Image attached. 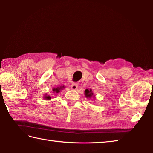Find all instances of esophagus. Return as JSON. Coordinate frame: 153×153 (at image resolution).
Listing matches in <instances>:
<instances>
[{
	"label": "esophagus",
	"mask_w": 153,
	"mask_h": 153,
	"mask_svg": "<svg viewBox=\"0 0 153 153\" xmlns=\"http://www.w3.org/2000/svg\"><path fill=\"white\" fill-rule=\"evenodd\" d=\"M78 86H79V84L76 82H73V84L71 85V88L73 89V90H76V89L78 88Z\"/></svg>",
	"instance_id": "esophagus-1"
}]
</instances>
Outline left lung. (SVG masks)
<instances>
[{
  "label": "left lung",
  "instance_id": "8db88e82",
  "mask_svg": "<svg viewBox=\"0 0 153 153\" xmlns=\"http://www.w3.org/2000/svg\"><path fill=\"white\" fill-rule=\"evenodd\" d=\"M85 97L87 98V99L88 98L91 99V97H94V95L93 92H92L91 89H86V90L85 91Z\"/></svg>",
  "mask_w": 153,
  "mask_h": 153
}]
</instances>
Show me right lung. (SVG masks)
Listing matches in <instances>:
<instances>
[{
    "label": "right lung",
    "mask_w": 153,
    "mask_h": 153,
    "mask_svg": "<svg viewBox=\"0 0 153 153\" xmlns=\"http://www.w3.org/2000/svg\"><path fill=\"white\" fill-rule=\"evenodd\" d=\"M65 88V87L64 86H60V87L53 88V91L54 93H59L60 91L62 90V89ZM44 97H45V99H47V100H50V99H51V97L49 96V95H48V96H47V95H45V96Z\"/></svg>",
    "instance_id": "obj_1"
}]
</instances>
